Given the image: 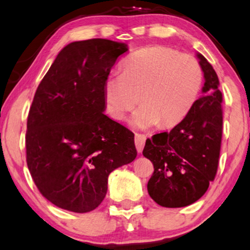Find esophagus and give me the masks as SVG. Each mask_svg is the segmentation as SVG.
<instances>
[{
  "label": "esophagus",
  "mask_w": 250,
  "mask_h": 250,
  "mask_svg": "<svg viewBox=\"0 0 250 250\" xmlns=\"http://www.w3.org/2000/svg\"><path fill=\"white\" fill-rule=\"evenodd\" d=\"M147 137L145 135H142V133H136L135 136V144H136V148L138 150V153H142L144 149V146H145Z\"/></svg>",
  "instance_id": "1"
}]
</instances>
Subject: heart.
I'll use <instances>...</instances> for the list:
<instances>
[{
    "label": "heart",
    "mask_w": 250,
    "mask_h": 250,
    "mask_svg": "<svg viewBox=\"0 0 250 250\" xmlns=\"http://www.w3.org/2000/svg\"><path fill=\"white\" fill-rule=\"evenodd\" d=\"M203 69L194 55L155 45L129 55L124 73H112L104 85L108 113L122 120L138 104L130 124L138 129L172 128L189 113L203 86Z\"/></svg>",
    "instance_id": "b5f03b06"
}]
</instances>
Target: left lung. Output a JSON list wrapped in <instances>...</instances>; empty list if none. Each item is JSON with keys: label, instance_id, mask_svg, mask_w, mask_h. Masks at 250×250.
I'll return each instance as SVG.
<instances>
[{"label": "left lung", "instance_id": "8db88e82", "mask_svg": "<svg viewBox=\"0 0 250 250\" xmlns=\"http://www.w3.org/2000/svg\"><path fill=\"white\" fill-rule=\"evenodd\" d=\"M204 72L203 96L170 132L147 139L143 155L154 173L147 190L163 207H185L198 200L215 178L223 129L222 93L209 62L197 53Z\"/></svg>", "mask_w": 250, "mask_h": 250}]
</instances>
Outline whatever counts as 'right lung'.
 <instances>
[{"instance_id":"add662e5","label":"right lung","mask_w":250,"mask_h":250,"mask_svg":"<svg viewBox=\"0 0 250 250\" xmlns=\"http://www.w3.org/2000/svg\"><path fill=\"white\" fill-rule=\"evenodd\" d=\"M128 45L110 40L63 47L35 93L27 165L38 190L60 208L87 213L103 202L107 178L136 159L135 135L104 114V85Z\"/></svg>"}]
</instances>
